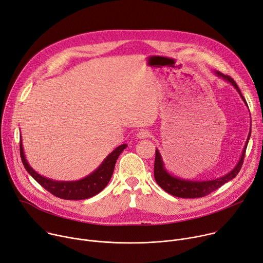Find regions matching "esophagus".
I'll return each mask as SVG.
<instances>
[{"instance_id": "34e87169", "label": "esophagus", "mask_w": 263, "mask_h": 263, "mask_svg": "<svg viewBox=\"0 0 263 263\" xmlns=\"http://www.w3.org/2000/svg\"><path fill=\"white\" fill-rule=\"evenodd\" d=\"M149 136H150V132L148 130H144V129L139 130L136 134V137L138 139H145V138H148Z\"/></svg>"}]
</instances>
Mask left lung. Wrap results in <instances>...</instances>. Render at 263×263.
I'll return each instance as SVG.
<instances>
[{"instance_id": "left-lung-1", "label": "left lung", "mask_w": 263, "mask_h": 263, "mask_svg": "<svg viewBox=\"0 0 263 263\" xmlns=\"http://www.w3.org/2000/svg\"><path fill=\"white\" fill-rule=\"evenodd\" d=\"M216 76L221 78L222 80L227 81L228 83H230L236 90L237 92L239 93L240 98L242 99V101L245 102V104L248 106L242 93L240 92V89L238 88L237 84L235 83V81L229 77V76H224L219 71H216ZM251 137V130L247 139V142L245 145L242 154L238 160L237 164L235 165V168L230 171L228 174L215 178V179H209V180H191V179H183L177 176L172 175L171 173H169L166 171L165 166H164V162L162 160V157L158 151V149H156L155 151V162H154V177L155 180L157 182V184L164 190L166 193H169L173 196L176 197H180V198H199V197H203L205 195H209L210 193H212L213 191L217 190L218 187H220L222 184L227 183L228 181H230L231 179H233L234 177H236V175L239 173L242 163H243V158H245V154H246V150L248 147V142L249 139Z\"/></svg>"}]
</instances>
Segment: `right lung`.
Masks as SVG:
<instances>
[{
  "label": "right lung",
  "instance_id": "right-lung-1",
  "mask_svg": "<svg viewBox=\"0 0 263 263\" xmlns=\"http://www.w3.org/2000/svg\"><path fill=\"white\" fill-rule=\"evenodd\" d=\"M126 148V144L118 146L103 160V162L97 170H94L91 174L80 180L59 181L42 176L31 168V165L28 163L26 159L25 153H24L22 137L20 140V154L22 162L24 166H25L26 171L35 179V181H37L44 189H46L52 195L67 200L87 199L102 192L112 177L114 166L118 156L121 155V153Z\"/></svg>",
  "mask_w": 263,
  "mask_h": 263
}]
</instances>
